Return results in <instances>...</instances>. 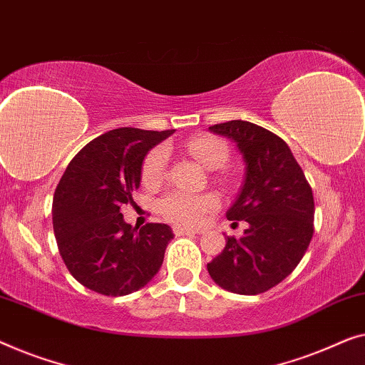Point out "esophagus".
I'll use <instances>...</instances> for the list:
<instances>
[{"label": "esophagus", "mask_w": 365, "mask_h": 365, "mask_svg": "<svg viewBox=\"0 0 365 365\" xmlns=\"http://www.w3.org/2000/svg\"><path fill=\"white\" fill-rule=\"evenodd\" d=\"M173 233L177 236L180 235H198V230H192V228H185V227H173Z\"/></svg>", "instance_id": "obj_1"}]
</instances>
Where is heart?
Wrapping results in <instances>:
<instances>
[{"label": "heart", "mask_w": 365, "mask_h": 365, "mask_svg": "<svg viewBox=\"0 0 365 365\" xmlns=\"http://www.w3.org/2000/svg\"><path fill=\"white\" fill-rule=\"evenodd\" d=\"M188 152L210 170H218L228 160V145L215 135L193 137L187 143ZM168 153L165 147H155L148 153L142 168V180L147 187L160 185L167 170ZM218 207V197L213 193H187L182 190L167 193L158 202V212L168 222L182 227H197L203 223Z\"/></svg>", "instance_id": "obj_1"}]
</instances>
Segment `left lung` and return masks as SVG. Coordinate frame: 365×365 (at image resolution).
Listing matches in <instances>:
<instances>
[{"label": "left lung", "instance_id": "1", "mask_svg": "<svg viewBox=\"0 0 365 365\" xmlns=\"http://www.w3.org/2000/svg\"><path fill=\"white\" fill-rule=\"evenodd\" d=\"M210 130L236 142L245 178L227 212L248 228L227 245L207 269L223 289L255 296L279 284L304 256L314 233V198L304 172L283 138L246 120H230Z\"/></svg>", "mask_w": 365, "mask_h": 365}]
</instances>
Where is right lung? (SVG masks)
I'll return each mask as SVG.
<instances>
[{
  "label": "right lung",
  "mask_w": 365,
  "mask_h": 365,
  "mask_svg": "<svg viewBox=\"0 0 365 365\" xmlns=\"http://www.w3.org/2000/svg\"><path fill=\"white\" fill-rule=\"evenodd\" d=\"M173 132L109 130L87 143L66 168L53 200L54 236L66 268L91 291L130 294L160 269L172 228L163 223L133 228L120 207L133 203L147 152Z\"/></svg>",
  "instance_id": "right-lung-1"
}]
</instances>
